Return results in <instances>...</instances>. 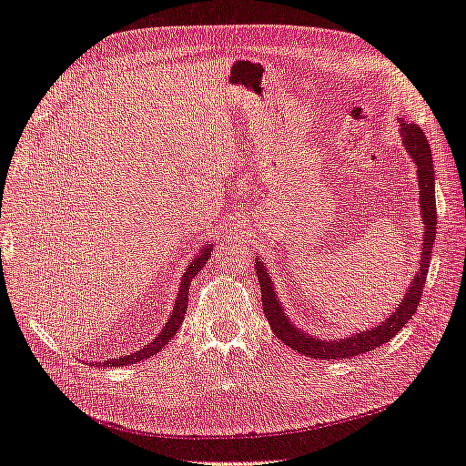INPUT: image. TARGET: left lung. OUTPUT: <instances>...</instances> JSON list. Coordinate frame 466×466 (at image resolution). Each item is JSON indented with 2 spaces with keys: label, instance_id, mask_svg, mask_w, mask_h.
Segmentation results:
<instances>
[{
  "label": "left lung",
  "instance_id": "obj_1",
  "mask_svg": "<svg viewBox=\"0 0 466 466\" xmlns=\"http://www.w3.org/2000/svg\"><path fill=\"white\" fill-rule=\"evenodd\" d=\"M399 130L402 136V142L406 151L410 153V157L416 163L418 168V182H420V206H421V221H424L426 235H424V247H421V260L418 266V274L414 276V281L410 289L406 291L402 298V303L399 305L385 322H380L379 327L371 330H363L361 334L342 338V340H319V338L307 336L305 332L298 330L293 324L286 319L284 309L279 305V299L272 289L270 276L260 260H257L255 270L260 281V293H262V309L264 315L270 322L272 330L286 346L298 350L299 354L315 358V360H346L354 358L365 351H371L379 348L380 344H387L392 340L397 332L406 327V322L412 319L416 309L420 305L421 293H424L426 278L430 270L431 260V248L435 243V225H437V208H435V171H433V159L431 149L428 144V137L424 130L414 122L400 120Z\"/></svg>",
  "mask_w": 466,
  "mask_h": 466
}]
</instances>
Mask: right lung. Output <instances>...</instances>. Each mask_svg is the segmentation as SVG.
Wrapping results in <instances>:
<instances>
[{
  "label": "right lung",
  "mask_w": 466,
  "mask_h": 466,
  "mask_svg": "<svg viewBox=\"0 0 466 466\" xmlns=\"http://www.w3.org/2000/svg\"><path fill=\"white\" fill-rule=\"evenodd\" d=\"M211 247H204L198 255H196V258L188 264L185 276H182V281H180V289H178V295H177V301H175V309H173V315L168 317L167 324L163 327V330L155 336V340L149 342L146 348L137 350L136 354H130V356H124V358H115V360H106L103 363L98 365H105V368H122V365H128V363H137V361H144L151 356L157 354V351L171 340V338L177 334V330L180 329L182 320H185V315H187V307H188V289H190V281L192 278L198 274L202 268L206 266V262L209 260L211 257Z\"/></svg>",
  "instance_id": "add662e5"
}]
</instances>
